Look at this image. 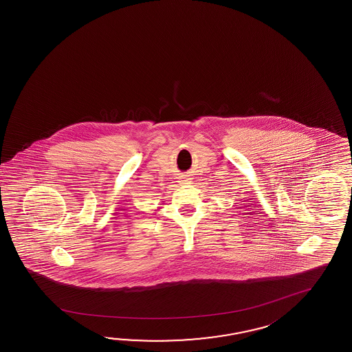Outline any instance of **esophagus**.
I'll return each mask as SVG.
<instances>
[{"label": "esophagus", "mask_w": 352, "mask_h": 352, "mask_svg": "<svg viewBox=\"0 0 352 352\" xmlns=\"http://www.w3.org/2000/svg\"><path fill=\"white\" fill-rule=\"evenodd\" d=\"M180 184H190L192 183V179L190 178H188V175H182L180 177Z\"/></svg>", "instance_id": "obj_1"}]
</instances>
